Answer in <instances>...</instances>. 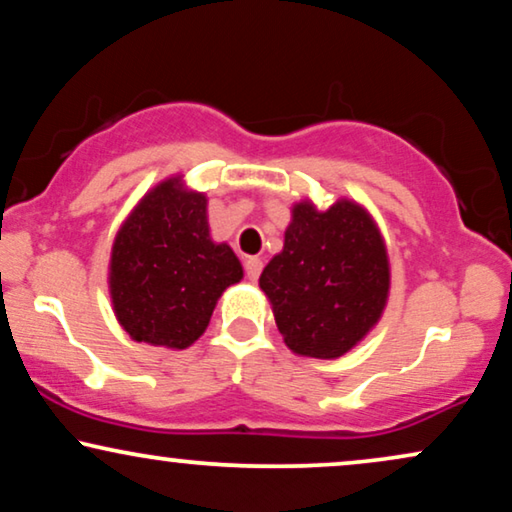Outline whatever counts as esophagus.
<instances>
[{"label": "esophagus", "mask_w": 512, "mask_h": 512, "mask_svg": "<svg viewBox=\"0 0 512 512\" xmlns=\"http://www.w3.org/2000/svg\"><path fill=\"white\" fill-rule=\"evenodd\" d=\"M260 274H262L260 257H248V260H245V276H248V281L255 283L257 278H260Z\"/></svg>", "instance_id": "obj_1"}]
</instances>
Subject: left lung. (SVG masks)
Segmentation results:
<instances>
[{
	"label": "left lung",
	"instance_id": "left-lung-1",
	"mask_svg": "<svg viewBox=\"0 0 512 512\" xmlns=\"http://www.w3.org/2000/svg\"><path fill=\"white\" fill-rule=\"evenodd\" d=\"M283 342L300 357L338 359L383 316L390 262L380 229L354 200L293 205L283 250L260 276Z\"/></svg>",
	"mask_w": 512,
	"mask_h": 512
}]
</instances>
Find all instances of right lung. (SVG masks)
<instances>
[{
    "label": "right lung",
    "mask_w": 512,
    "mask_h": 512,
    "mask_svg": "<svg viewBox=\"0 0 512 512\" xmlns=\"http://www.w3.org/2000/svg\"><path fill=\"white\" fill-rule=\"evenodd\" d=\"M241 278L234 250L210 238L208 198L181 177L160 181L129 212L108 267L113 312L129 338L170 349L193 345Z\"/></svg>",
    "instance_id": "obj_1"
}]
</instances>
